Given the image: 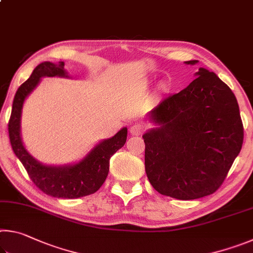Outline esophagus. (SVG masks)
<instances>
[{"instance_id":"esophagus-1","label":"esophagus","mask_w":253,"mask_h":253,"mask_svg":"<svg viewBox=\"0 0 253 253\" xmlns=\"http://www.w3.org/2000/svg\"><path fill=\"white\" fill-rule=\"evenodd\" d=\"M144 130H145V126L142 123H135L129 127V132L134 136H138L140 134H143Z\"/></svg>"}]
</instances>
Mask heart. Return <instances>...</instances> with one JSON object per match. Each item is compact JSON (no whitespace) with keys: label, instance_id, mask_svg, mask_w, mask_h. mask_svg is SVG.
I'll list each match as a JSON object with an SVG mask.
<instances>
[{"label":"heart","instance_id":"b5f03b06","mask_svg":"<svg viewBox=\"0 0 253 253\" xmlns=\"http://www.w3.org/2000/svg\"><path fill=\"white\" fill-rule=\"evenodd\" d=\"M162 89H164V87H162Z\"/></svg>","mask_w":253,"mask_h":253}]
</instances>
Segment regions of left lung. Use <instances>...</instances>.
Listing matches in <instances>:
<instances>
[{"label": "left lung", "instance_id": "8db88e82", "mask_svg": "<svg viewBox=\"0 0 253 253\" xmlns=\"http://www.w3.org/2000/svg\"><path fill=\"white\" fill-rule=\"evenodd\" d=\"M196 76L149 113L160 127L143 135L149 183L158 193L178 200L213 194L243 144V124L232 90L204 68Z\"/></svg>", "mask_w": 253, "mask_h": 253}]
</instances>
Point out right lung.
Masks as SVG:
<instances>
[{"instance_id":"obj_1","label":"right lung","mask_w":253,"mask_h":253,"mask_svg":"<svg viewBox=\"0 0 253 253\" xmlns=\"http://www.w3.org/2000/svg\"><path fill=\"white\" fill-rule=\"evenodd\" d=\"M67 77L65 62L54 65L42 62L36 67L30 78L20 85L12 106L8 121V136L12 149L27 169L34 185L43 193L53 198L78 199L97 192L106 181L109 172V160L127 139V128H123L116 135L97 145L78 164L62 168H53L40 164L25 151L20 136L21 110L24 99L39 84L42 77Z\"/></svg>"}]
</instances>
